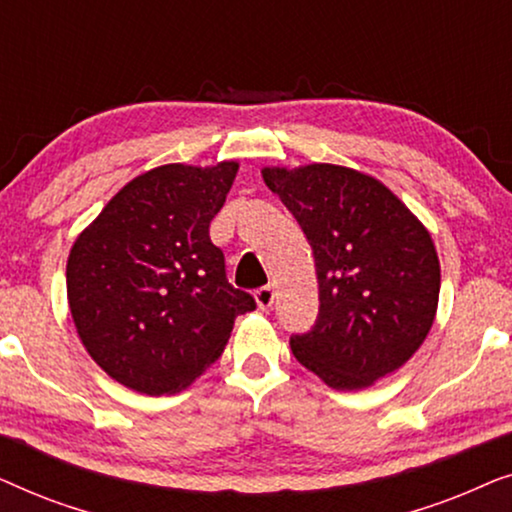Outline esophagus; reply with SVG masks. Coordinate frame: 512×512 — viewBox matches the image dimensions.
Returning a JSON list of instances; mask_svg holds the SVG:
<instances>
[{
    "label": "esophagus",
    "instance_id": "1",
    "mask_svg": "<svg viewBox=\"0 0 512 512\" xmlns=\"http://www.w3.org/2000/svg\"><path fill=\"white\" fill-rule=\"evenodd\" d=\"M254 298L261 310H268V307H272V303H275V289H272V286H261V289L254 293Z\"/></svg>",
    "mask_w": 512,
    "mask_h": 512
}]
</instances>
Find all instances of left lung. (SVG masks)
I'll list each match as a JSON object with an SVG mask.
<instances>
[{
	"mask_svg": "<svg viewBox=\"0 0 512 512\" xmlns=\"http://www.w3.org/2000/svg\"><path fill=\"white\" fill-rule=\"evenodd\" d=\"M296 216L319 282V319L291 352L338 391L366 389L422 347L438 310L440 263L422 221L380 179L352 167H263Z\"/></svg>",
	"mask_w": 512,
	"mask_h": 512,
	"instance_id": "obj_1",
	"label": "left lung"
}]
</instances>
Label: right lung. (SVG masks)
Listing matches in <instances>:
<instances>
[{
	"label": "right lung",
	"mask_w": 512,
	"mask_h": 512,
	"mask_svg": "<svg viewBox=\"0 0 512 512\" xmlns=\"http://www.w3.org/2000/svg\"><path fill=\"white\" fill-rule=\"evenodd\" d=\"M237 160L170 163L128 181L76 237L67 300L93 361L137 394H177L228 345L237 314L256 310L233 289L209 240Z\"/></svg>",
	"instance_id": "right-lung-1"
}]
</instances>
